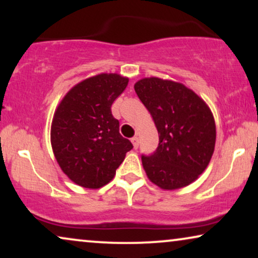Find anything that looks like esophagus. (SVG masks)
Listing matches in <instances>:
<instances>
[{
  "instance_id": "34e87169",
  "label": "esophagus",
  "mask_w": 258,
  "mask_h": 258,
  "mask_svg": "<svg viewBox=\"0 0 258 258\" xmlns=\"http://www.w3.org/2000/svg\"><path fill=\"white\" fill-rule=\"evenodd\" d=\"M132 143H133V146H134V148H135V149H137V148H139V144H140V142H139V137H136V136H134L132 140Z\"/></svg>"
}]
</instances>
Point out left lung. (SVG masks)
Masks as SVG:
<instances>
[{
  "label": "left lung",
  "instance_id": "left-lung-1",
  "mask_svg": "<svg viewBox=\"0 0 258 258\" xmlns=\"http://www.w3.org/2000/svg\"><path fill=\"white\" fill-rule=\"evenodd\" d=\"M134 88L160 137L154 154L142 156L148 178L164 190L189 185L206 170L214 154L213 112L199 95L174 81L147 77Z\"/></svg>",
  "mask_w": 258,
  "mask_h": 258
}]
</instances>
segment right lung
I'll return each mask as SVG.
<instances>
[{
  "mask_svg": "<svg viewBox=\"0 0 258 258\" xmlns=\"http://www.w3.org/2000/svg\"><path fill=\"white\" fill-rule=\"evenodd\" d=\"M128 82L118 74L89 77L73 87L56 109L52 151L62 171L83 188L98 189L110 182L133 149L111 114V104Z\"/></svg>",
  "mask_w": 258,
  "mask_h": 258,
  "instance_id": "right-lung-1",
  "label": "right lung"
}]
</instances>
